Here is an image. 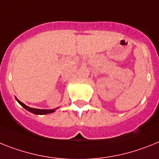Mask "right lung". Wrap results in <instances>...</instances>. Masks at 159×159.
Segmentation results:
<instances>
[{"mask_svg": "<svg viewBox=\"0 0 159 159\" xmlns=\"http://www.w3.org/2000/svg\"><path fill=\"white\" fill-rule=\"evenodd\" d=\"M16 101L18 102L19 104L22 106V107H24L26 110H28L30 112L33 113V114H51V113H53L55 110H57L56 109H53V110H40V109H35V108H31V107H29L26 105H25L24 103H22L20 101H19L18 99L16 98Z\"/></svg>", "mask_w": 159, "mask_h": 159, "instance_id": "add662e5", "label": "right lung"}]
</instances>
